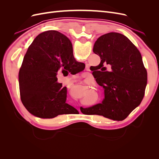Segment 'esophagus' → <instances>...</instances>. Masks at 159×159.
Instances as JSON below:
<instances>
[{
	"instance_id": "34e87169",
	"label": "esophagus",
	"mask_w": 159,
	"mask_h": 159,
	"mask_svg": "<svg viewBox=\"0 0 159 159\" xmlns=\"http://www.w3.org/2000/svg\"><path fill=\"white\" fill-rule=\"evenodd\" d=\"M86 70H87V71L89 70V67H88V66L87 67V68H86ZM79 111H80V110H79Z\"/></svg>"
}]
</instances>
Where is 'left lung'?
Instances as JSON below:
<instances>
[{
	"label": "left lung",
	"instance_id": "8db88e82",
	"mask_svg": "<svg viewBox=\"0 0 159 159\" xmlns=\"http://www.w3.org/2000/svg\"><path fill=\"white\" fill-rule=\"evenodd\" d=\"M93 51L101 58L93 74L104 89L105 98L92 107H81V111L123 121L140 105L145 95L147 72L141 53L128 38L117 32L98 38Z\"/></svg>",
	"mask_w": 159,
	"mask_h": 159
}]
</instances>
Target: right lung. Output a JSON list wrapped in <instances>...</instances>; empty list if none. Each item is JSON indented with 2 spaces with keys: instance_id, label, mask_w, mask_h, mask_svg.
<instances>
[{
  "instance_id": "1",
  "label": "right lung",
  "mask_w": 159,
  "mask_h": 159,
  "mask_svg": "<svg viewBox=\"0 0 159 159\" xmlns=\"http://www.w3.org/2000/svg\"><path fill=\"white\" fill-rule=\"evenodd\" d=\"M82 66L84 63L74 58L71 42L63 34L56 30L40 34L28 48L19 71L24 106L31 114L44 119L78 113L66 103L67 88L57 82L56 75L61 68L80 72Z\"/></svg>"
}]
</instances>
